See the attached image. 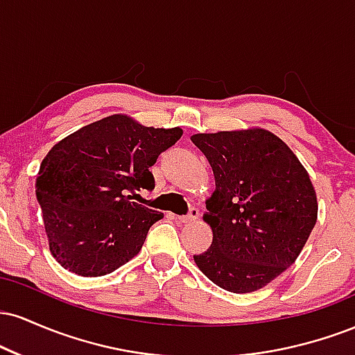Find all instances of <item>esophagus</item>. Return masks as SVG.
Instances as JSON below:
<instances>
[{
    "label": "esophagus",
    "mask_w": 355,
    "mask_h": 355,
    "mask_svg": "<svg viewBox=\"0 0 355 355\" xmlns=\"http://www.w3.org/2000/svg\"><path fill=\"white\" fill-rule=\"evenodd\" d=\"M198 217H200V211H198V209H190L189 214L182 215V217H177V218L180 220L182 223H191L195 222V220H198Z\"/></svg>",
    "instance_id": "1"
}]
</instances>
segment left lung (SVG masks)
<instances>
[{"label": "left lung", "instance_id": "obj_1", "mask_svg": "<svg viewBox=\"0 0 355 355\" xmlns=\"http://www.w3.org/2000/svg\"><path fill=\"white\" fill-rule=\"evenodd\" d=\"M214 170L215 191L203 220L214 240L195 263L234 294L259 291L295 262L317 222L307 170L263 128L197 133L190 138Z\"/></svg>", "mask_w": 355, "mask_h": 355}]
</instances>
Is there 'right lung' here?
Returning a JSON list of instances; mask_svg holds the SVG:
<instances>
[{
  "label": "right lung",
  "mask_w": 355,
  "mask_h": 355,
  "mask_svg": "<svg viewBox=\"0 0 355 355\" xmlns=\"http://www.w3.org/2000/svg\"><path fill=\"white\" fill-rule=\"evenodd\" d=\"M183 130L145 126L128 115L93 121L58 141L36 175L50 252L81 277L112 274L133 259L164 214L133 202L153 190L150 166Z\"/></svg>",
  "instance_id": "obj_1"
}]
</instances>
